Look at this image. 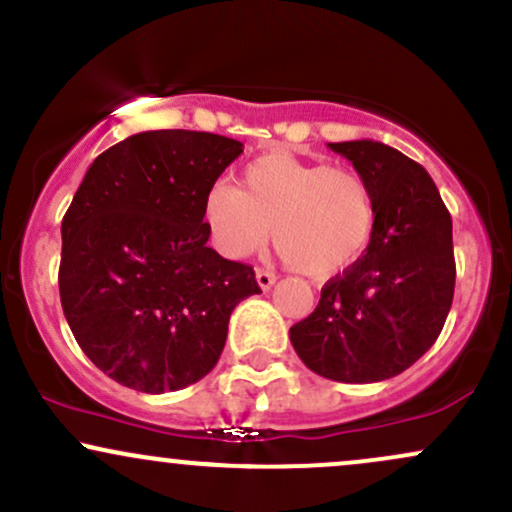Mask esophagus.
<instances>
[{
	"label": "esophagus",
	"mask_w": 512,
	"mask_h": 512,
	"mask_svg": "<svg viewBox=\"0 0 512 512\" xmlns=\"http://www.w3.org/2000/svg\"><path fill=\"white\" fill-rule=\"evenodd\" d=\"M255 276H257V284H260L262 291L272 289L274 281H276V274L269 272V269H260V267H257V269H255Z\"/></svg>",
	"instance_id": "34e87169"
}]
</instances>
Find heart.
Masks as SVG:
<instances>
[{"instance_id": "1", "label": "heart", "mask_w": 512, "mask_h": 512, "mask_svg": "<svg viewBox=\"0 0 512 512\" xmlns=\"http://www.w3.org/2000/svg\"><path fill=\"white\" fill-rule=\"evenodd\" d=\"M202 216L214 248L231 260L260 250L272 231L296 272L330 279L366 255L378 204L354 168L267 154L245 166L240 190L226 182L209 187Z\"/></svg>"}]
</instances>
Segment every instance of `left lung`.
Returning a JSON list of instances; mask_svg holds the SVG:
<instances>
[{
	"mask_svg": "<svg viewBox=\"0 0 512 512\" xmlns=\"http://www.w3.org/2000/svg\"><path fill=\"white\" fill-rule=\"evenodd\" d=\"M327 146L370 182L378 221L366 255L322 286L291 344L322 378L380 383L419 361L443 330L455 293L452 219L426 168L402 151L373 139Z\"/></svg>",
	"mask_w": 512,
	"mask_h": 512,
	"instance_id": "left-lung-1",
	"label": "left lung"
}]
</instances>
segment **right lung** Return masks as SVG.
<instances>
[{
    "label": "right lung",
    "instance_id": "add662e5",
    "mask_svg": "<svg viewBox=\"0 0 512 512\" xmlns=\"http://www.w3.org/2000/svg\"><path fill=\"white\" fill-rule=\"evenodd\" d=\"M243 154L190 129L103 151L62 219L60 298L81 351L115 383L161 395L219 361L228 320L260 293L250 264L209 248L204 195Z\"/></svg>",
    "mask_w": 512,
    "mask_h": 512
}]
</instances>
